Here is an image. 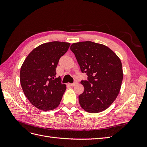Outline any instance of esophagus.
<instances>
[{"mask_svg": "<svg viewBox=\"0 0 147 147\" xmlns=\"http://www.w3.org/2000/svg\"><path fill=\"white\" fill-rule=\"evenodd\" d=\"M77 83H78L77 82H74V83H70L69 85L71 86H74L76 85Z\"/></svg>", "mask_w": 147, "mask_h": 147, "instance_id": "obj_1", "label": "esophagus"}]
</instances>
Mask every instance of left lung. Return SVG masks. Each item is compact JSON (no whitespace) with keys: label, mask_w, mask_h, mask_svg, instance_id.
Returning <instances> with one entry per match:
<instances>
[{"label":"left lung","mask_w":147,"mask_h":147,"mask_svg":"<svg viewBox=\"0 0 147 147\" xmlns=\"http://www.w3.org/2000/svg\"><path fill=\"white\" fill-rule=\"evenodd\" d=\"M70 50L88 81H82L84 90L78 96L82 108L90 113L102 112L118 95L123 78L119 57L107 46L90 41L74 43Z\"/></svg>","instance_id":"left-lung-1"}]
</instances>
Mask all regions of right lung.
I'll return each mask as SVG.
<instances>
[{
    "instance_id": "add662e5",
    "label": "right lung",
    "mask_w": 147,
    "mask_h": 147,
    "mask_svg": "<svg viewBox=\"0 0 147 147\" xmlns=\"http://www.w3.org/2000/svg\"><path fill=\"white\" fill-rule=\"evenodd\" d=\"M70 43L51 42L34 48L26 57L20 70V83L24 95L34 107L48 111L58 107L66 90L56 69Z\"/></svg>"
}]
</instances>
